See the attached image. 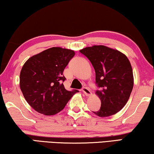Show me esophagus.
Wrapping results in <instances>:
<instances>
[{"label": "esophagus", "mask_w": 154, "mask_h": 154, "mask_svg": "<svg viewBox=\"0 0 154 154\" xmlns=\"http://www.w3.org/2000/svg\"><path fill=\"white\" fill-rule=\"evenodd\" d=\"M82 91H83V93L86 96H91V91L88 89V88H86V87L82 88Z\"/></svg>", "instance_id": "esophagus-1"}]
</instances>
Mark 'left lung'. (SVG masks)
<instances>
[{"instance_id":"8db88e82","label":"left lung","mask_w":154,"mask_h":154,"mask_svg":"<svg viewBox=\"0 0 154 154\" xmlns=\"http://www.w3.org/2000/svg\"><path fill=\"white\" fill-rule=\"evenodd\" d=\"M79 51L91 63L100 88L96 94L100 99L101 106L93 112L100 117L116 114L127 103L133 88V70L128 58L119 51L104 45L88 47Z\"/></svg>"}]
</instances>
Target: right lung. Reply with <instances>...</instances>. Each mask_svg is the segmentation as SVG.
I'll list each match as a JSON object with an SVG mask.
<instances>
[{
	"mask_svg": "<svg viewBox=\"0 0 154 154\" xmlns=\"http://www.w3.org/2000/svg\"><path fill=\"white\" fill-rule=\"evenodd\" d=\"M75 51L51 47L31 56L20 72L19 85L26 100L36 112L54 115L64 109L77 90L67 91L63 70Z\"/></svg>",
	"mask_w": 154,
	"mask_h": 154,
	"instance_id": "obj_1",
	"label": "right lung"
}]
</instances>
